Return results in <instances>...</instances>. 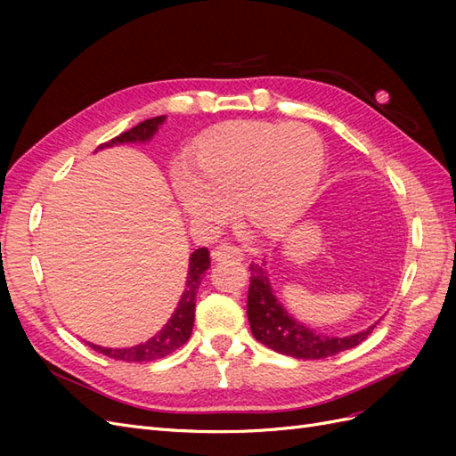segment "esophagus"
I'll return each instance as SVG.
<instances>
[{
	"mask_svg": "<svg viewBox=\"0 0 456 456\" xmlns=\"http://www.w3.org/2000/svg\"><path fill=\"white\" fill-rule=\"evenodd\" d=\"M211 255H213V260H216V262H226V260H240L241 262L245 258L238 247H233L230 243L216 245Z\"/></svg>",
	"mask_w": 456,
	"mask_h": 456,
	"instance_id": "34e87169",
	"label": "esophagus"
}]
</instances>
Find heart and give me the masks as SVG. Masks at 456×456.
<instances>
[{
  "label": "heart",
  "instance_id": "heart-1",
  "mask_svg": "<svg viewBox=\"0 0 456 456\" xmlns=\"http://www.w3.org/2000/svg\"><path fill=\"white\" fill-rule=\"evenodd\" d=\"M322 167L323 142L305 123L249 119L205 134L173 183L183 211L201 230L223 226L233 201L247 228L272 236L308 209Z\"/></svg>",
  "mask_w": 456,
  "mask_h": 456
}]
</instances>
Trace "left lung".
<instances>
[{
    "instance_id": "obj_1",
    "label": "left lung",
    "mask_w": 456,
    "mask_h": 456,
    "mask_svg": "<svg viewBox=\"0 0 456 456\" xmlns=\"http://www.w3.org/2000/svg\"><path fill=\"white\" fill-rule=\"evenodd\" d=\"M265 266L266 260H262L260 265L251 262L249 266L251 283L249 297H247V317H249L253 337L273 352L297 357V360H323V357L335 355L362 344L379 323L377 322L369 329L350 337H329L315 333L314 329L295 320L278 297L273 295L270 275Z\"/></svg>"
}]
</instances>
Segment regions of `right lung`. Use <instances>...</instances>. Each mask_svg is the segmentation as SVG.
<instances>
[{
    "label": "right lung",
    "instance_id": "right-lung-1",
    "mask_svg": "<svg viewBox=\"0 0 456 456\" xmlns=\"http://www.w3.org/2000/svg\"><path fill=\"white\" fill-rule=\"evenodd\" d=\"M163 121H165V116L146 119L139 123L136 127L121 133L110 142L101 144L99 150L112 148L118 144H127V142L144 144L154 139V134L163 126ZM209 266H211V258L207 247H201V249H196L190 255L186 287L181 295V300H178V306L169 317V322L146 342L136 344V346H131V348H104V346H96V344H91V342L87 344L94 352H101L108 357H112V360H121V362H154V360H159V357L169 355L176 348H181L191 335V327H194V315H196V295L201 285L203 273Z\"/></svg>",
    "mask_w": 456,
    "mask_h": 456
}]
</instances>
